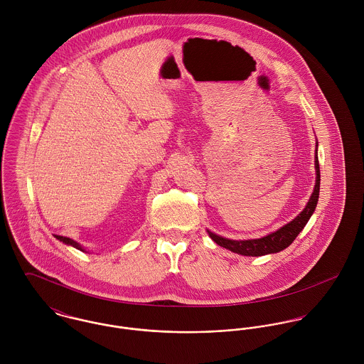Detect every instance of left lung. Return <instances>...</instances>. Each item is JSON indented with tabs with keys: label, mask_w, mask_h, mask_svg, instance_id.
I'll return each mask as SVG.
<instances>
[{
	"label": "left lung",
	"mask_w": 364,
	"mask_h": 364,
	"mask_svg": "<svg viewBox=\"0 0 364 364\" xmlns=\"http://www.w3.org/2000/svg\"><path fill=\"white\" fill-rule=\"evenodd\" d=\"M318 147V144H316ZM315 172H316V179H315V188L312 192L311 198L307 203L306 208L289 224L277 230L276 232H272L259 240H247V241H234V240H227L220 235H215L213 232L208 231L210 238L220 247L230 250L231 252L241 254L244 257H262L267 254H276L279 251H283L287 248L296 237L303 231L306 224L309 223L314 210L316 208L318 203V196H319V162H318V154L315 153Z\"/></svg>",
	"instance_id": "left-lung-1"
}]
</instances>
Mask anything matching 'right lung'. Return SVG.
<instances>
[{"label": "right lung", "instance_id": "1", "mask_svg": "<svg viewBox=\"0 0 364 364\" xmlns=\"http://www.w3.org/2000/svg\"><path fill=\"white\" fill-rule=\"evenodd\" d=\"M57 240H60V241H63L64 244H67V245H71V247H74V248H77V250H80V251H84L82 248H81V245L78 244V242H75L74 240H71V238H67V237H61V235H54Z\"/></svg>", "mask_w": 364, "mask_h": 364}]
</instances>
